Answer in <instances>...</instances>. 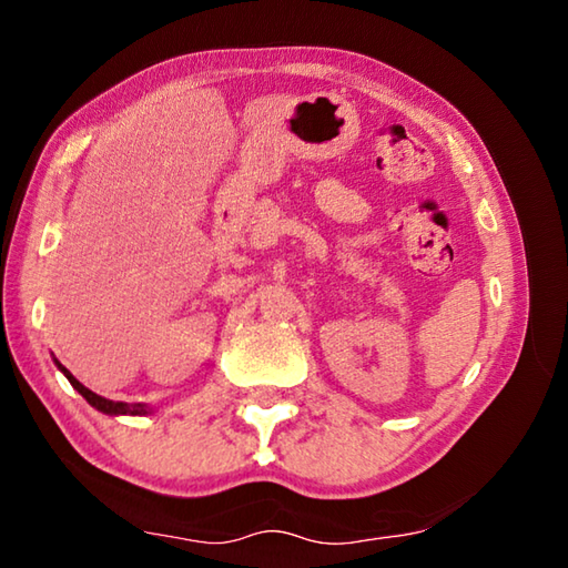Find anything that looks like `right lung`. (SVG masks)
Instances as JSON below:
<instances>
[{"label":"right lung","mask_w":568,"mask_h":568,"mask_svg":"<svg viewBox=\"0 0 568 568\" xmlns=\"http://www.w3.org/2000/svg\"><path fill=\"white\" fill-rule=\"evenodd\" d=\"M54 365L64 373V378L72 383V388L80 393V396L90 403L92 408H98L100 413H108V416H148V413H152V408L148 406V403H122V400H110V398H102L98 396V393L84 388L80 381H77L70 371L64 368V365L54 358Z\"/></svg>","instance_id":"right-lung-1"}]
</instances>
